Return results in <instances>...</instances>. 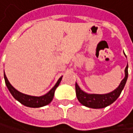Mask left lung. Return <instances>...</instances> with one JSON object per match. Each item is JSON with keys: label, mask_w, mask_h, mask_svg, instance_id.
Wrapping results in <instances>:
<instances>
[{"label": "left lung", "mask_w": 133, "mask_h": 133, "mask_svg": "<svg viewBox=\"0 0 133 133\" xmlns=\"http://www.w3.org/2000/svg\"><path fill=\"white\" fill-rule=\"evenodd\" d=\"M124 73H125L124 78L121 81L119 86L113 91L107 94L87 93L83 91L80 88L78 84L75 83V91H76L77 98L81 104L92 109H101L112 104L119 97L125 86L127 80L128 78V64L125 68Z\"/></svg>", "instance_id": "8db88e82"}]
</instances>
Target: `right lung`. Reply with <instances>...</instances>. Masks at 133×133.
Wrapping results in <instances>:
<instances>
[{
	"label": "right lung",
	"mask_w": 133,
	"mask_h": 133,
	"mask_svg": "<svg viewBox=\"0 0 133 133\" xmlns=\"http://www.w3.org/2000/svg\"><path fill=\"white\" fill-rule=\"evenodd\" d=\"M62 77L63 76H61L58 80L55 85L47 93H46L44 95H41V96H32V95L23 94L22 92L18 91L15 88H14L12 84L9 83V81H8L7 78L5 75V72H4L5 83H6L8 89L10 92V93L12 94V95L21 104H22L26 107H32V108H38V107H41L46 106V105L49 104L52 101L54 95H55V91L56 88L58 87L59 84L61 83Z\"/></svg>",
	"instance_id": "add662e5"
}]
</instances>
